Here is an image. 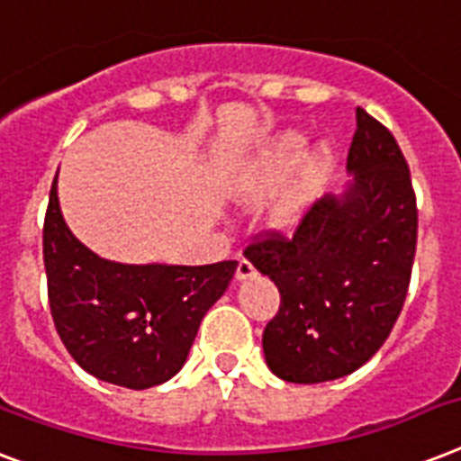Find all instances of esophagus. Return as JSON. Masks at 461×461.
Returning a JSON list of instances; mask_svg holds the SVG:
<instances>
[{
	"mask_svg": "<svg viewBox=\"0 0 461 461\" xmlns=\"http://www.w3.org/2000/svg\"><path fill=\"white\" fill-rule=\"evenodd\" d=\"M258 275V269L253 267V263L250 260H239V267H237V279L239 282H243V279H250V276H256Z\"/></svg>",
	"mask_w": 461,
	"mask_h": 461,
	"instance_id": "esophagus-1",
	"label": "esophagus"
}]
</instances>
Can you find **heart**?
Here are the masks:
<instances>
[{"mask_svg":"<svg viewBox=\"0 0 461 461\" xmlns=\"http://www.w3.org/2000/svg\"><path fill=\"white\" fill-rule=\"evenodd\" d=\"M305 149H308V140L303 134H279L276 140L267 141L263 149H258L250 156L239 177V198L243 203H260L296 172L269 208V220L276 227H294L312 208L321 186L327 182L329 167H331L329 149L317 146L308 156H305Z\"/></svg>","mask_w":461,"mask_h":461,"instance_id":"heart-1","label":"heart"}]
</instances>
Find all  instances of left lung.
Instances as JSON below:
<instances>
[{"label": "left lung", "instance_id": "left-lung-1", "mask_svg": "<svg viewBox=\"0 0 461 461\" xmlns=\"http://www.w3.org/2000/svg\"><path fill=\"white\" fill-rule=\"evenodd\" d=\"M348 151L353 179L321 196L294 237L269 231L243 256L279 289L267 321V366L291 384L353 374L398 320L417 250V198L398 141L365 108Z\"/></svg>", "mask_w": 461, "mask_h": 461}]
</instances>
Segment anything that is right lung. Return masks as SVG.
<instances>
[{
  "label": "right lung",
  "instance_id": "right-lung-1",
  "mask_svg": "<svg viewBox=\"0 0 461 461\" xmlns=\"http://www.w3.org/2000/svg\"><path fill=\"white\" fill-rule=\"evenodd\" d=\"M56 177L42 237L56 331L96 379L132 391L158 386L182 369L201 320L227 291L239 263L189 267L99 258L63 220Z\"/></svg>",
  "mask_w": 461,
  "mask_h": 461
}]
</instances>
